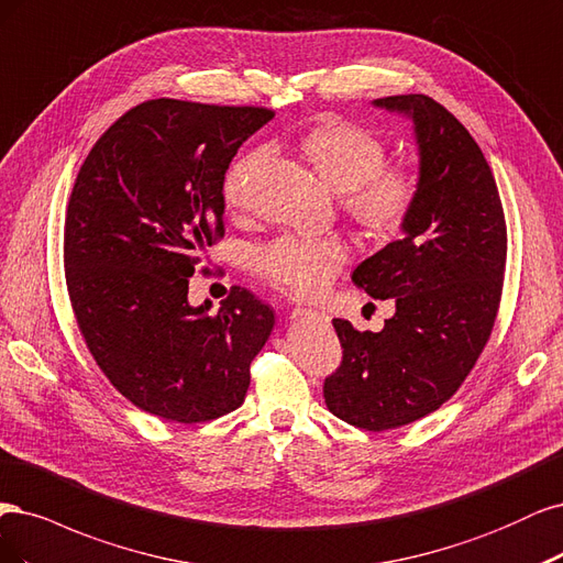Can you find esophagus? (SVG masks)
I'll use <instances>...</instances> for the list:
<instances>
[{"mask_svg": "<svg viewBox=\"0 0 563 563\" xmlns=\"http://www.w3.org/2000/svg\"><path fill=\"white\" fill-rule=\"evenodd\" d=\"M297 316H316V318H320V320H324V322H328L330 318L328 316H324V313H320V311H311V308H297V311H295Z\"/></svg>", "mask_w": 563, "mask_h": 563, "instance_id": "obj_1", "label": "esophagus"}]
</instances>
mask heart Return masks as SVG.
<instances>
[{
  "label": "heart",
  "instance_id": "b5f03b06",
  "mask_svg": "<svg viewBox=\"0 0 563 563\" xmlns=\"http://www.w3.org/2000/svg\"><path fill=\"white\" fill-rule=\"evenodd\" d=\"M301 152L322 183L341 194V206L369 235H390L411 214L419 198V175L405 163H386L388 147L376 133L351 121H330L301 140ZM266 150L247 152L224 175V201H243L247 177L266 158ZM349 260L341 239L280 235L255 250L252 268L287 295L316 297Z\"/></svg>",
  "mask_w": 563,
  "mask_h": 563
}]
</instances>
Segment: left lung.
Listing matches in <instances>:
<instances>
[{
    "label": "left lung",
    "instance_id": "8db88e82",
    "mask_svg": "<svg viewBox=\"0 0 563 563\" xmlns=\"http://www.w3.org/2000/svg\"><path fill=\"white\" fill-rule=\"evenodd\" d=\"M374 107L413 121L419 198L402 239L353 271L395 316L380 332L332 320L343 357L322 393L341 421L380 432L440 409L473 372L500 306L507 229L494 173L456 117L421 93Z\"/></svg>",
    "mask_w": 563,
    "mask_h": 563
}]
</instances>
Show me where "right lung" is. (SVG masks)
<instances>
[{
    "mask_svg": "<svg viewBox=\"0 0 563 563\" xmlns=\"http://www.w3.org/2000/svg\"><path fill=\"white\" fill-rule=\"evenodd\" d=\"M274 112L147 100L117 119L77 175L65 217V280L79 332L110 384L170 423L239 409L276 318L235 287L210 316L189 278L224 235V175Z\"/></svg>",
    "mask_w": 563,
    "mask_h": 563,
    "instance_id": "obj_1",
    "label": "right lung"
}]
</instances>
